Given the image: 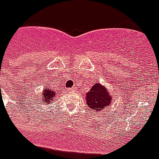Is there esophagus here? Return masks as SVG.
I'll return each instance as SVG.
<instances>
[{"label": "esophagus", "mask_w": 159, "mask_h": 159, "mask_svg": "<svg viewBox=\"0 0 159 159\" xmlns=\"http://www.w3.org/2000/svg\"><path fill=\"white\" fill-rule=\"evenodd\" d=\"M68 90H69L70 92H71V91H75V87H73L72 89H68Z\"/></svg>", "instance_id": "34e87169"}]
</instances>
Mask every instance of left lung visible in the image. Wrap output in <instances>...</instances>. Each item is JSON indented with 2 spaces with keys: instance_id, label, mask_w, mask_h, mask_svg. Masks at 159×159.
Instances as JSON below:
<instances>
[{
  "instance_id": "1",
  "label": "left lung",
  "mask_w": 159,
  "mask_h": 159,
  "mask_svg": "<svg viewBox=\"0 0 159 159\" xmlns=\"http://www.w3.org/2000/svg\"><path fill=\"white\" fill-rule=\"evenodd\" d=\"M112 101V96L110 95L109 91L99 83L93 85L85 96V102L88 107L96 112L108 108Z\"/></svg>"
}]
</instances>
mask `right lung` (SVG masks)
Here are the masks:
<instances>
[{
  "mask_svg": "<svg viewBox=\"0 0 159 159\" xmlns=\"http://www.w3.org/2000/svg\"><path fill=\"white\" fill-rule=\"evenodd\" d=\"M56 96V92L54 91V89L49 87V86H46L45 88L43 90V93H41V97L38 100L40 101V103H42V104H44V103L51 104L53 99L55 98Z\"/></svg>",
  "mask_w": 159,
  "mask_h": 159,
  "instance_id": "right-lung-1",
  "label": "right lung"
}]
</instances>
